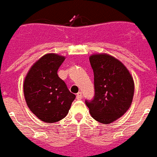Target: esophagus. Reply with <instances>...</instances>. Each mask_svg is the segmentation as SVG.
<instances>
[{
    "instance_id": "obj_1",
    "label": "esophagus",
    "mask_w": 157,
    "mask_h": 157,
    "mask_svg": "<svg viewBox=\"0 0 157 157\" xmlns=\"http://www.w3.org/2000/svg\"><path fill=\"white\" fill-rule=\"evenodd\" d=\"M76 97L78 100H80V99H82V97H83V94H82L81 92H78V93L77 94Z\"/></svg>"
}]
</instances>
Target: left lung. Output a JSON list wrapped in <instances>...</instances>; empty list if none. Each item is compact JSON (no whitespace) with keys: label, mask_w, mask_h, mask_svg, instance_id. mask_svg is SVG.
<instances>
[{"label":"left lung","mask_w":157,"mask_h":157,"mask_svg":"<svg viewBox=\"0 0 157 157\" xmlns=\"http://www.w3.org/2000/svg\"><path fill=\"white\" fill-rule=\"evenodd\" d=\"M90 63L94 72V94L85 100L93 118L108 124L128 111L133 101V78L123 63L106 54L93 55Z\"/></svg>","instance_id":"1"}]
</instances>
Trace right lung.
Segmentation results:
<instances>
[{"label":"right lung","mask_w":157,"mask_h":157,"mask_svg":"<svg viewBox=\"0 0 157 157\" xmlns=\"http://www.w3.org/2000/svg\"><path fill=\"white\" fill-rule=\"evenodd\" d=\"M64 56L47 54L34 63L23 84L25 101L30 111L45 123H55L68 113L75 94L57 74Z\"/></svg>","instance_id":"right-lung-1"}]
</instances>
